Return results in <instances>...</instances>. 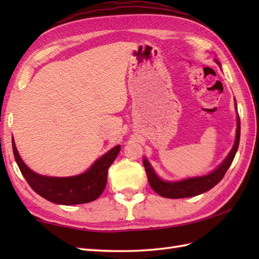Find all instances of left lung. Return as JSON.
Returning a JSON list of instances; mask_svg holds the SVG:
<instances>
[{"label": "left lung", "mask_w": 259, "mask_h": 259, "mask_svg": "<svg viewBox=\"0 0 259 259\" xmlns=\"http://www.w3.org/2000/svg\"><path fill=\"white\" fill-rule=\"evenodd\" d=\"M216 63L221 67V62L216 60ZM235 107L237 110V103L235 101ZM240 139V119L237 112V129H236V139L232 150L229 151L228 156L224 159V161L219 166L212 170L211 172L205 176H199V177L187 178L178 181H166L161 179L156 174L155 169L152 168L150 162L147 160V158H144V166L148 176V181L151 188L155 190L158 195L164 198H171V199H177V198H187L194 197L200 194H203L208 190L213 188L219 181L226 174L228 168L232 164L236 152L238 150Z\"/></svg>", "instance_id": "1"}]
</instances>
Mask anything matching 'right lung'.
<instances>
[{"mask_svg": "<svg viewBox=\"0 0 259 259\" xmlns=\"http://www.w3.org/2000/svg\"><path fill=\"white\" fill-rule=\"evenodd\" d=\"M15 161L22 175L37 195L58 205H79L96 200L107 185L108 169L117 158L120 145L113 147L91 164L83 174L72 177H49L33 171L22 160L12 140Z\"/></svg>", "mask_w": 259, "mask_h": 259, "instance_id": "right-lung-1", "label": "right lung"}]
</instances>
